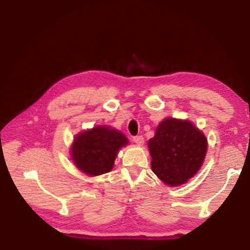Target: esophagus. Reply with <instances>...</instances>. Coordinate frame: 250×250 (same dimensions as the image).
<instances>
[{"label":"esophagus","mask_w":250,"mask_h":250,"mask_svg":"<svg viewBox=\"0 0 250 250\" xmlns=\"http://www.w3.org/2000/svg\"><path fill=\"white\" fill-rule=\"evenodd\" d=\"M132 141H133L135 144H138V145H143L144 138H143V135H137V137H133Z\"/></svg>","instance_id":"1"}]
</instances>
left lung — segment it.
Returning <instances> with one entry per match:
<instances>
[{"mask_svg":"<svg viewBox=\"0 0 250 250\" xmlns=\"http://www.w3.org/2000/svg\"><path fill=\"white\" fill-rule=\"evenodd\" d=\"M148 146L151 168L157 177L169 186H179L200 169L208 142L188 121L166 119L157 126Z\"/></svg>","mask_w":250,"mask_h":250,"instance_id":"left-lung-1","label":"left lung"}]
</instances>
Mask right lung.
<instances>
[{
  "mask_svg": "<svg viewBox=\"0 0 250 250\" xmlns=\"http://www.w3.org/2000/svg\"><path fill=\"white\" fill-rule=\"evenodd\" d=\"M128 143L125 135L108 127H95L80 133L72 146V158L77 168L96 176L109 172L119 149Z\"/></svg>",
  "mask_w": 250,
  "mask_h": 250,
  "instance_id": "obj_1",
  "label": "right lung"
}]
</instances>
